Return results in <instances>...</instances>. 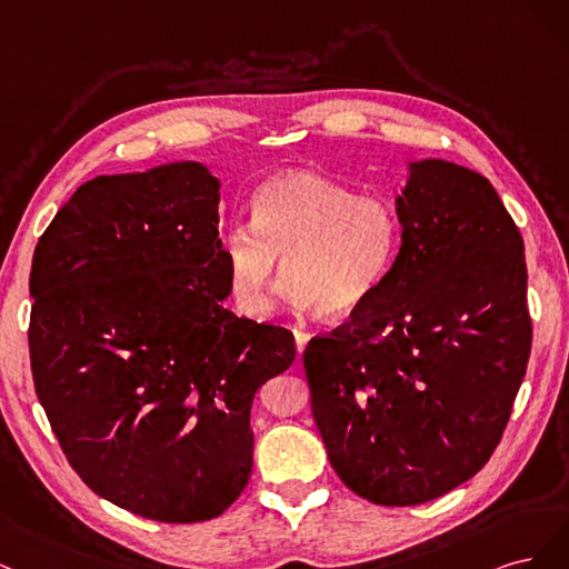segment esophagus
Returning a JSON list of instances; mask_svg holds the SVG:
<instances>
[{"instance_id":"obj_1","label":"esophagus","mask_w":569,"mask_h":569,"mask_svg":"<svg viewBox=\"0 0 569 569\" xmlns=\"http://www.w3.org/2000/svg\"><path fill=\"white\" fill-rule=\"evenodd\" d=\"M309 333L307 331H296V347H298V352L302 355L305 352V347L309 345Z\"/></svg>"}]
</instances>
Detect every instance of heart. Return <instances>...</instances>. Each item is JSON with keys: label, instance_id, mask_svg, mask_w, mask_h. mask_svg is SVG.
<instances>
[{"label": "heart", "instance_id": "heart-1", "mask_svg": "<svg viewBox=\"0 0 569 569\" xmlns=\"http://www.w3.org/2000/svg\"><path fill=\"white\" fill-rule=\"evenodd\" d=\"M399 241V212L388 198L311 170H283L254 189L250 224L224 233L222 260L243 315H267L286 264L288 302L340 321L373 302Z\"/></svg>", "mask_w": 569, "mask_h": 569}]
</instances>
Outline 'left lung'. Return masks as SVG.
<instances>
[{"mask_svg": "<svg viewBox=\"0 0 569 569\" xmlns=\"http://www.w3.org/2000/svg\"><path fill=\"white\" fill-rule=\"evenodd\" d=\"M401 248L373 302L302 355L338 478L378 506L432 501L501 442L531 350L522 236L489 179L409 162Z\"/></svg>", "mask_w": 569, "mask_h": 569, "instance_id": "obj_1", "label": "left lung"}]
</instances>
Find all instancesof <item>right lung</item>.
Segmentation results:
<instances>
[{"label":"right lung","mask_w":569,"mask_h":569,"mask_svg":"<svg viewBox=\"0 0 569 569\" xmlns=\"http://www.w3.org/2000/svg\"><path fill=\"white\" fill-rule=\"evenodd\" d=\"M219 179L200 162L97 177L34 248L30 366L82 482L134 516L200 522L241 497L254 392L296 359L224 309Z\"/></svg>","instance_id":"right-lung-1"}]
</instances>
